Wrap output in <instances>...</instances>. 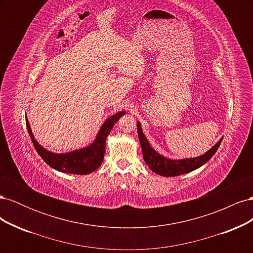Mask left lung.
<instances>
[{
  "label": "left lung",
  "mask_w": 253,
  "mask_h": 253,
  "mask_svg": "<svg viewBox=\"0 0 253 253\" xmlns=\"http://www.w3.org/2000/svg\"><path fill=\"white\" fill-rule=\"evenodd\" d=\"M137 132H138L139 142L142 150V156L145 164L149 166V168L153 172H155L156 174H159L162 176H166V177H172V176L185 174L202 167L215 154V152L217 151L221 142V139H219V141L214 145L213 148H211L208 152H206L204 155L200 157L187 158L181 160H171L159 155L157 152H155L151 148L150 143L148 142L147 138H145L141 131V126L139 122L137 124Z\"/></svg>",
  "instance_id": "obj_1"
}]
</instances>
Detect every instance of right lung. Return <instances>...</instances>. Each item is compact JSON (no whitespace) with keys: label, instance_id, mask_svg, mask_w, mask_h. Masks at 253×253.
Returning a JSON list of instances; mask_svg holds the SVG:
<instances>
[{"label":"right lung","instance_id":"obj_1","mask_svg":"<svg viewBox=\"0 0 253 253\" xmlns=\"http://www.w3.org/2000/svg\"><path fill=\"white\" fill-rule=\"evenodd\" d=\"M125 114L126 112H119L113 115L112 117L106 120L101 126L100 131H99L95 141L91 143L89 147L74 151L71 153H66V154H55V153H51L48 152L47 150H45L35 139L27 119L26 126L30 136V139H32L34 143V147L38 152V154L41 156V158L49 167L60 172L85 175L98 169L102 164L105 153L106 137L109 136L111 129L113 128L114 125L116 124V121L119 120V118Z\"/></svg>","mask_w":253,"mask_h":253}]
</instances>
